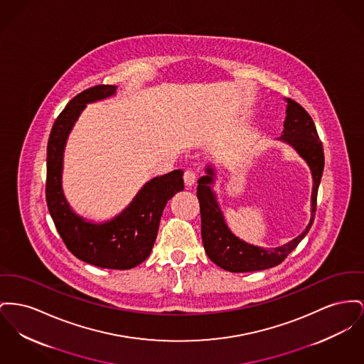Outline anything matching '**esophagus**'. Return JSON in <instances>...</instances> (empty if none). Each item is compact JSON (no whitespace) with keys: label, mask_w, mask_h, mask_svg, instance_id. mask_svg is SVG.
Wrapping results in <instances>:
<instances>
[{"label":"esophagus","mask_w":364,"mask_h":364,"mask_svg":"<svg viewBox=\"0 0 364 364\" xmlns=\"http://www.w3.org/2000/svg\"><path fill=\"white\" fill-rule=\"evenodd\" d=\"M184 183H186V186H188V187H191L195 184V181H196V173L193 169H187V171H184Z\"/></svg>","instance_id":"34e87169"}]
</instances>
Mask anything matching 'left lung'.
Returning <instances> with one entry per match:
<instances>
[{
    "label": "left lung",
    "instance_id": "1",
    "mask_svg": "<svg viewBox=\"0 0 364 364\" xmlns=\"http://www.w3.org/2000/svg\"><path fill=\"white\" fill-rule=\"evenodd\" d=\"M286 121L283 125L284 129L280 140L286 141L297 151L306 161L312 171L314 188L311 196L312 209L309 224L306 225L304 232L296 239L274 249H262L240 240L230 231L224 221V217L210 187L214 180L213 168L208 166L206 176L198 180L196 188V196L199 199L200 208L202 242L208 257L214 264H217L220 268L225 271L252 272L277 267L299 246V242L309 232L314 224L318 190L324 169L323 147L316 127L311 115L305 111V108L293 99H286Z\"/></svg>",
    "mask_w": 364,
    "mask_h": 364
}]
</instances>
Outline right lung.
I'll list each match as a JSON object with an SVG mask.
<instances>
[{"instance_id":"obj_1","label":"right lung","mask_w":364,"mask_h":364,"mask_svg":"<svg viewBox=\"0 0 364 364\" xmlns=\"http://www.w3.org/2000/svg\"><path fill=\"white\" fill-rule=\"evenodd\" d=\"M117 86L96 85L78 93L56 118L46 147V205L67 249L99 268L130 269L150 256L162 212L174 193L183 191V171L150 180L128 208L102 224L74 213L62 190L63 152L67 137L87 103L109 97Z\"/></svg>"}]
</instances>
